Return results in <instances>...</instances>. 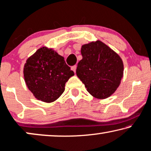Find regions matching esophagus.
<instances>
[{
	"mask_svg": "<svg viewBox=\"0 0 151 151\" xmlns=\"http://www.w3.org/2000/svg\"><path fill=\"white\" fill-rule=\"evenodd\" d=\"M71 69H72V70H73V71L75 72H76V70H77V65H73V66H72L71 67Z\"/></svg>",
	"mask_w": 151,
	"mask_h": 151,
	"instance_id": "1",
	"label": "esophagus"
}]
</instances>
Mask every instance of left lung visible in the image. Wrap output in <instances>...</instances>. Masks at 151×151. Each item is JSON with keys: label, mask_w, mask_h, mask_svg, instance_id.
<instances>
[{"label": "left lung", "mask_w": 151, "mask_h": 151, "mask_svg": "<svg viewBox=\"0 0 151 151\" xmlns=\"http://www.w3.org/2000/svg\"><path fill=\"white\" fill-rule=\"evenodd\" d=\"M81 52L83 59L78 63L77 77L94 97H108L118 88L123 77L121 58L100 41L83 45Z\"/></svg>", "instance_id": "1"}]
</instances>
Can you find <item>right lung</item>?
<instances>
[{"mask_svg": "<svg viewBox=\"0 0 151 151\" xmlns=\"http://www.w3.org/2000/svg\"><path fill=\"white\" fill-rule=\"evenodd\" d=\"M24 78L29 90L42 101L52 102L65 90V84L74 72L64 58L46 47L39 48L27 60Z\"/></svg>", "mask_w": 151, "mask_h": 151, "instance_id": "right-lung-1", "label": "right lung"}]
</instances>
